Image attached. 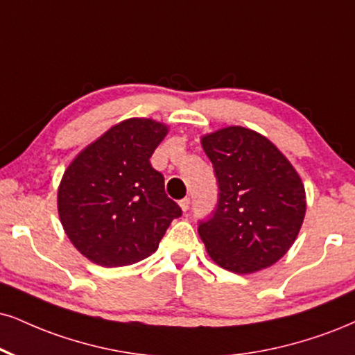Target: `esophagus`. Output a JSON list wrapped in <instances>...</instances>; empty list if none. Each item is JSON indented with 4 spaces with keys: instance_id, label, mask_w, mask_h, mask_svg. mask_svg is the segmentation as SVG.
<instances>
[{
    "instance_id": "1",
    "label": "esophagus",
    "mask_w": 355,
    "mask_h": 355,
    "mask_svg": "<svg viewBox=\"0 0 355 355\" xmlns=\"http://www.w3.org/2000/svg\"><path fill=\"white\" fill-rule=\"evenodd\" d=\"M179 205H181L182 211L187 212V211H189V207H191V199L189 198H184L182 200H179Z\"/></svg>"
}]
</instances>
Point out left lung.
<instances>
[{
    "instance_id": "obj_1",
    "label": "left lung",
    "mask_w": 355,
    "mask_h": 355,
    "mask_svg": "<svg viewBox=\"0 0 355 355\" xmlns=\"http://www.w3.org/2000/svg\"><path fill=\"white\" fill-rule=\"evenodd\" d=\"M214 166L218 199L199 220L207 253L222 268L253 273L290 250L306 212L304 186L270 139L242 126L202 138Z\"/></svg>"
}]
</instances>
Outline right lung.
I'll list each match as a JSON object with an SVG mask.
<instances>
[{"mask_svg": "<svg viewBox=\"0 0 355 355\" xmlns=\"http://www.w3.org/2000/svg\"><path fill=\"white\" fill-rule=\"evenodd\" d=\"M168 128L131 118L87 146L64 173L57 194L62 227L82 255L107 266L133 265L157 250L181 207L164 192L150 157Z\"/></svg>", "mask_w": 355, "mask_h": 355, "instance_id": "right-lung-1", "label": "right lung"}]
</instances>
